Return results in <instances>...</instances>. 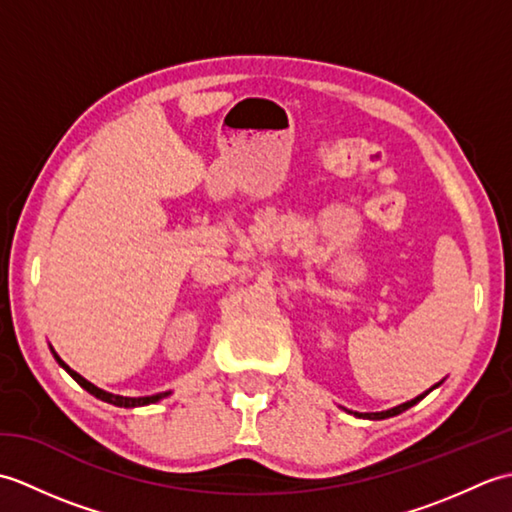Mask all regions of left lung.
Instances as JSON below:
<instances>
[{"mask_svg": "<svg viewBox=\"0 0 512 512\" xmlns=\"http://www.w3.org/2000/svg\"><path fill=\"white\" fill-rule=\"evenodd\" d=\"M440 385V383H438ZM438 385H433L429 391H433L436 389ZM429 391H424V394H420V396H416L413 400H409V402H402V405H398V407H394V409H387V411H374V413H354V416H358V418H367V420H383V418H391V416H398V413H402V411H407L409 407H413L416 405L418 400H422L424 396L429 394Z\"/></svg>", "mask_w": 512, "mask_h": 512, "instance_id": "8db88e82", "label": "left lung"}]
</instances>
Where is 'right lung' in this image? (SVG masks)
Returning <instances> with one entry per match:
<instances>
[{"mask_svg": "<svg viewBox=\"0 0 512 512\" xmlns=\"http://www.w3.org/2000/svg\"><path fill=\"white\" fill-rule=\"evenodd\" d=\"M52 350V347H50ZM52 354H54V358H57V363L65 369V372H68L76 383H79L85 391H90L92 396H96L99 400H105V402H110V405H116V407H143V405H151V402H158V400H162V398H167L171 391H160V394H154V396H143V398H127V396H116V394H110V391H105V389H101V387H96V385H92L90 380H85L81 374H76L74 369H70L68 365H65L61 358L57 356V352L52 350Z\"/></svg>", "mask_w": 512, "mask_h": 512, "instance_id": "obj_1", "label": "right lung"}]
</instances>
